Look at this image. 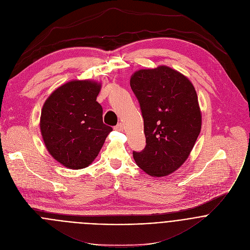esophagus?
<instances>
[{"label": "esophagus", "instance_id": "1", "mask_svg": "<svg viewBox=\"0 0 250 250\" xmlns=\"http://www.w3.org/2000/svg\"><path fill=\"white\" fill-rule=\"evenodd\" d=\"M114 129H115L116 131H123V124H122V123H118V124L114 127Z\"/></svg>", "mask_w": 250, "mask_h": 250}]
</instances>
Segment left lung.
Returning a JSON list of instances; mask_svg holds the SVG:
<instances>
[{"label":"left lung","instance_id":"8db88e82","mask_svg":"<svg viewBox=\"0 0 250 250\" xmlns=\"http://www.w3.org/2000/svg\"><path fill=\"white\" fill-rule=\"evenodd\" d=\"M130 85L146 137L145 148L134 151L133 158L148 175H168L187 160L201 131L196 90L185 76L167 66L136 72Z\"/></svg>","mask_w":250,"mask_h":250}]
</instances>
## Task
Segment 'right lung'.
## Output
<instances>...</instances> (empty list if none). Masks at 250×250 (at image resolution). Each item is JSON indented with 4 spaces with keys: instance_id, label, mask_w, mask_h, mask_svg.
<instances>
[{
    "instance_id": "obj_1",
    "label": "right lung",
    "mask_w": 250,
    "mask_h": 250,
    "mask_svg": "<svg viewBox=\"0 0 250 250\" xmlns=\"http://www.w3.org/2000/svg\"><path fill=\"white\" fill-rule=\"evenodd\" d=\"M101 84L72 81L52 92L40 117L44 144L57 162L72 169L88 167L112 131L103 121V107L96 102Z\"/></svg>"
}]
</instances>
